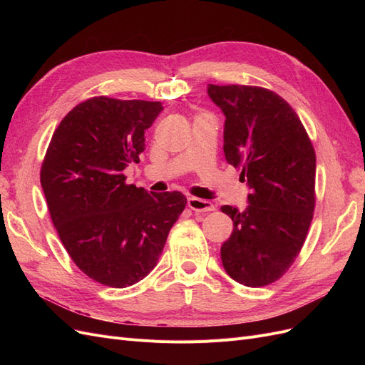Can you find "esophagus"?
Returning a JSON list of instances; mask_svg holds the SVG:
<instances>
[{
    "mask_svg": "<svg viewBox=\"0 0 365 365\" xmlns=\"http://www.w3.org/2000/svg\"><path fill=\"white\" fill-rule=\"evenodd\" d=\"M187 205H189V208H192L193 212H212V210H215V205L210 201L201 200V197H193V196L187 200Z\"/></svg>",
    "mask_w": 365,
    "mask_h": 365,
    "instance_id": "obj_1",
    "label": "esophagus"
}]
</instances>
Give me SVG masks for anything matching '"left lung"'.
<instances>
[{"label":"left lung","instance_id":"8db88e82","mask_svg":"<svg viewBox=\"0 0 365 365\" xmlns=\"http://www.w3.org/2000/svg\"><path fill=\"white\" fill-rule=\"evenodd\" d=\"M207 93L225 115V160L251 189L242 212L220 207L233 220L220 259L237 283L267 286L289 269L312 222L315 150L297 113L274 91L208 85Z\"/></svg>","mask_w":365,"mask_h":365}]
</instances>
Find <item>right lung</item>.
I'll use <instances>...</instances> for the list:
<instances>
[{"label": "right lung", "instance_id": "add662e5", "mask_svg": "<svg viewBox=\"0 0 365 365\" xmlns=\"http://www.w3.org/2000/svg\"><path fill=\"white\" fill-rule=\"evenodd\" d=\"M161 102L93 97L74 106L54 130L41 185L62 245L88 277L126 288L157 267L187 200L126 184L140 163L145 132Z\"/></svg>", "mask_w": 365, "mask_h": 365}]
</instances>
